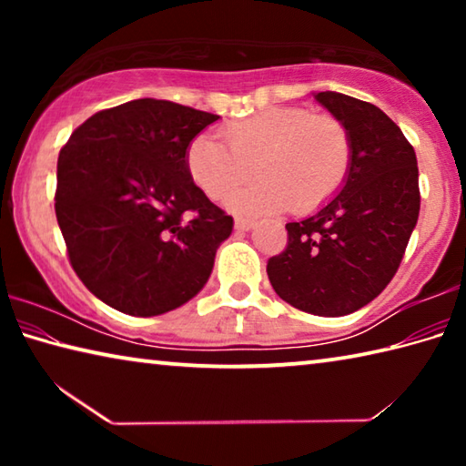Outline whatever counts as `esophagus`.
Instances as JSON below:
<instances>
[{"label": "esophagus", "instance_id": "1", "mask_svg": "<svg viewBox=\"0 0 466 466\" xmlns=\"http://www.w3.org/2000/svg\"><path fill=\"white\" fill-rule=\"evenodd\" d=\"M234 226H236V230H238V232H248V230H252V228H255V222H252V219H247V218H236Z\"/></svg>", "mask_w": 466, "mask_h": 466}]
</instances>
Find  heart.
<instances>
[{"mask_svg":"<svg viewBox=\"0 0 466 466\" xmlns=\"http://www.w3.org/2000/svg\"><path fill=\"white\" fill-rule=\"evenodd\" d=\"M226 144L211 133L197 136L187 149V168L195 185L214 201L238 195L236 208L247 214L319 209L341 191L353 162L345 125L309 108L275 106L226 125Z\"/></svg>","mask_w":466,"mask_h":466,"instance_id":"b5f03b06","label":"heart"}]
</instances>
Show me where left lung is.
<instances>
[{
	"label": "left lung",
	"instance_id": "left-lung-1",
	"mask_svg": "<svg viewBox=\"0 0 466 466\" xmlns=\"http://www.w3.org/2000/svg\"><path fill=\"white\" fill-rule=\"evenodd\" d=\"M317 100L351 136L350 177L317 214L286 224L288 244L267 261L281 299L317 317H343L389 286L420 218L415 149L390 116L339 92Z\"/></svg>",
	"mask_w": 466,
	"mask_h": 466
}]
</instances>
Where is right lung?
I'll return each mask as SVG.
<instances>
[{
    "instance_id": "right-lung-1",
    "label": "right lung",
    "mask_w": 466,
    "mask_h": 466,
    "mask_svg": "<svg viewBox=\"0 0 466 466\" xmlns=\"http://www.w3.org/2000/svg\"><path fill=\"white\" fill-rule=\"evenodd\" d=\"M218 119L139 98L98 110L61 147L55 214L69 263L110 309L156 317L209 279L234 219L193 183L187 147Z\"/></svg>"
}]
</instances>
